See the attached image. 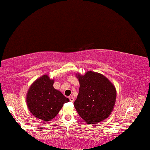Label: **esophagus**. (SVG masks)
I'll use <instances>...</instances> for the list:
<instances>
[{"label": "esophagus", "instance_id": "1", "mask_svg": "<svg viewBox=\"0 0 150 150\" xmlns=\"http://www.w3.org/2000/svg\"><path fill=\"white\" fill-rule=\"evenodd\" d=\"M69 100L71 102H73V101H74V97H73V96H69Z\"/></svg>", "mask_w": 150, "mask_h": 150}]
</instances>
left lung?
Returning <instances> with one entry per match:
<instances>
[{
	"mask_svg": "<svg viewBox=\"0 0 150 150\" xmlns=\"http://www.w3.org/2000/svg\"><path fill=\"white\" fill-rule=\"evenodd\" d=\"M79 90L74 102L76 110L87 124H96L110 115L116 99V90L110 81L101 73H76Z\"/></svg>",
	"mask_w": 150,
	"mask_h": 150,
	"instance_id": "1",
	"label": "left lung"
}]
</instances>
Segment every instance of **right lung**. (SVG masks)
I'll list each match as a JSON object with an SVG mask.
<instances>
[{
  "label": "right lung",
  "mask_w": 150,
  "mask_h": 150,
  "mask_svg": "<svg viewBox=\"0 0 150 150\" xmlns=\"http://www.w3.org/2000/svg\"><path fill=\"white\" fill-rule=\"evenodd\" d=\"M54 79L44 75L30 85L26 94V104L35 118L47 122L57 115L63 104L69 99L53 87Z\"/></svg>",
  "instance_id": "1"
}]
</instances>
